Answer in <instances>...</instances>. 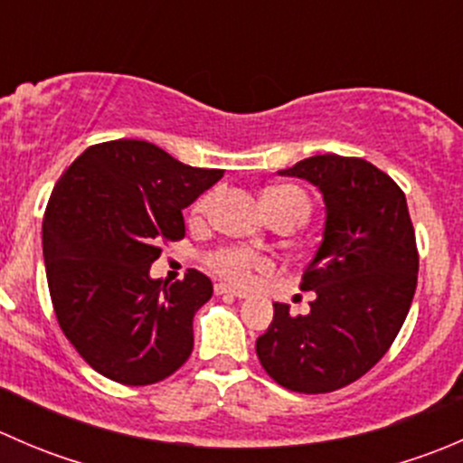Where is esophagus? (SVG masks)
<instances>
[{
  "label": "esophagus",
  "mask_w": 463,
  "mask_h": 463,
  "mask_svg": "<svg viewBox=\"0 0 463 463\" xmlns=\"http://www.w3.org/2000/svg\"><path fill=\"white\" fill-rule=\"evenodd\" d=\"M214 293H217V296H235V298H246V291H240V288L231 287V284H223V282L214 284Z\"/></svg>",
  "instance_id": "1"
}]
</instances>
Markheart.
Here are the masks:
<instances>
[{"label":"heart","mask_w":463,"mask_h":463,"mask_svg":"<svg viewBox=\"0 0 463 463\" xmlns=\"http://www.w3.org/2000/svg\"><path fill=\"white\" fill-rule=\"evenodd\" d=\"M210 199H213L210 194L199 199L194 203V214H203L208 210ZM261 205H264L266 214L270 219L279 217V214H293V217L305 222L307 214H309V199L296 185H273V188H266L264 194H261ZM208 264L214 273L235 284L253 282L255 273H269L273 269L270 260L260 258V255L249 253L244 249H237V246L214 250L208 258Z\"/></svg>","instance_id":"heart-1"}]
</instances>
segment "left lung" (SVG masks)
<instances>
[{
	"mask_svg": "<svg viewBox=\"0 0 463 463\" xmlns=\"http://www.w3.org/2000/svg\"><path fill=\"white\" fill-rule=\"evenodd\" d=\"M279 175L325 199V232L300 282L316 300L307 316L275 302L255 349L275 383L325 394L367 374L394 343L417 288V240L403 190L365 158L318 154Z\"/></svg>",
	"mask_w": 463,
	"mask_h": 463,
	"instance_id": "8db88e82",
	"label": "left lung"
}]
</instances>
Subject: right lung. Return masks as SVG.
<instances>
[{"instance_id": "obj_1", "label": "right lung", "mask_w": 463, "mask_h": 463, "mask_svg": "<svg viewBox=\"0 0 463 463\" xmlns=\"http://www.w3.org/2000/svg\"><path fill=\"white\" fill-rule=\"evenodd\" d=\"M222 176L134 138L91 145L60 176L42 223L46 282L60 329L98 374L152 385L190 358L213 282L188 269L167 284L149 266Z\"/></svg>"}]
</instances>
